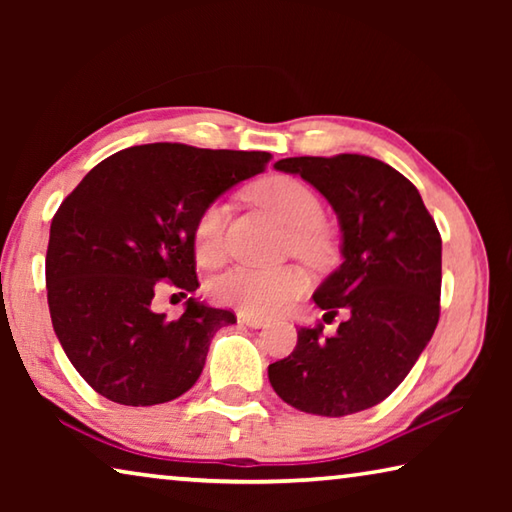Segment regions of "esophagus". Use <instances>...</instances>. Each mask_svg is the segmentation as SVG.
<instances>
[{
    "mask_svg": "<svg viewBox=\"0 0 512 512\" xmlns=\"http://www.w3.org/2000/svg\"><path fill=\"white\" fill-rule=\"evenodd\" d=\"M237 320H239L241 325H246V327H264V325H266V320H264V318L244 314V311H239V314H237Z\"/></svg>",
    "mask_w": 512,
    "mask_h": 512,
    "instance_id": "1",
    "label": "esophagus"
}]
</instances>
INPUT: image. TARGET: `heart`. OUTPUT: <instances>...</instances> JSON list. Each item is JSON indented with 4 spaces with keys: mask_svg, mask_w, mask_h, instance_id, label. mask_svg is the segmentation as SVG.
Wrapping results in <instances>:
<instances>
[{
    "mask_svg": "<svg viewBox=\"0 0 512 512\" xmlns=\"http://www.w3.org/2000/svg\"><path fill=\"white\" fill-rule=\"evenodd\" d=\"M253 198L291 228V246L300 257L309 262L325 259L329 244L320 230L323 203L305 183L289 176L266 178L253 187ZM223 221L225 207L221 203L205 205L196 216L192 241L203 264H214L223 253ZM307 284V275L296 266H232L214 277L210 293L221 305L241 309L244 314L268 316L298 300L307 291Z\"/></svg>",
    "mask_w": 512,
    "mask_h": 512,
    "instance_id": "b5f03b06",
    "label": "heart"
}]
</instances>
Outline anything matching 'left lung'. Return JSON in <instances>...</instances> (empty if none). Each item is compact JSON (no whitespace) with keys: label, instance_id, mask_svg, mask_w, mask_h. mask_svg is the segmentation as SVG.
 I'll list each match as a JSON object with an SVG mask.
<instances>
[{"label":"left lung","instance_id":"left-lung-1","mask_svg":"<svg viewBox=\"0 0 512 512\" xmlns=\"http://www.w3.org/2000/svg\"><path fill=\"white\" fill-rule=\"evenodd\" d=\"M327 198L341 225L343 264L314 293L334 336L300 327L287 359L268 366L273 391L293 409L341 418L386 400L431 341L440 316L443 241L422 196L391 164L368 155L284 158Z\"/></svg>","mask_w":512,"mask_h":512}]
</instances>
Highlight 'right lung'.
<instances>
[{
	"instance_id": "add662e5",
	"label": "right lung",
	"mask_w": 512,
	"mask_h": 512,
	"mask_svg": "<svg viewBox=\"0 0 512 512\" xmlns=\"http://www.w3.org/2000/svg\"><path fill=\"white\" fill-rule=\"evenodd\" d=\"M268 160L266 151L131 146L99 162L60 203L45 264L51 325L99 395L153 406L196 384L212 336L237 318L189 298L183 316L167 320L151 309L155 287L167 280L180 296L198 289V212Z\"/></svg>"
}]
</instances>
